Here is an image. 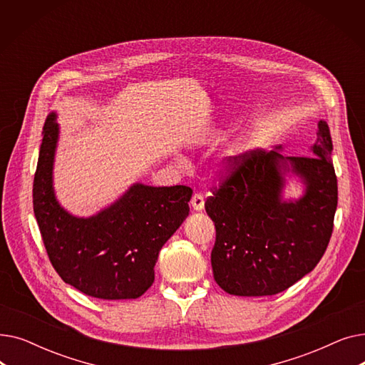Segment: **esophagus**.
Segmentation results:
<instances>
[{"mask_svg":"<svg viewBox=\"0 0 365 365\" xmlns=\"http://www.w3.org/2000/svg\"><path fill=\"white\" fill-rule=\"evenodd\" d=\"M204 197L201 194H194L192 200H190V207H192V210H195V212H202L204 210Z\"/></svg>","mask_w":365,"mask_h":365,"instance_id":"obj_1","label":"esophagus"}]
</instances>
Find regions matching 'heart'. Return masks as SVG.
Segmentation results:
<instances>
[{"instance_id":"heart-1","label":"heart","mask_w":365,"mask_h":365,"mask_svg":"<svg viewBox=\"0 0 365 365\" xmlns=\"http://www.w3.org/2000/svg\"><path fill=\"white\" fill-rule=\"evenodd\" d=\"M227 173V168H226V164H217L216 167H215V176L217 178V179H220V178H223L225 175Z\"/></svg>"}]
</instances>
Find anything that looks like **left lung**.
<instances>
[{
  "mask_svg": "<svg viewBox=\"0 0 365 365\" xmlns=\"http://www.w3.org/2000/svg\"><path fill=\"white\" fill-rule=\"evenodd\" d=\"M329 124L318 121L309 155L248 150L235 157L234 175L205 201L215 222L212 267L222 290L234 296H272L289 289L321 260L337 208V179ZM294 180L297 199L284 198Z\"/></svg>",
  "mask_w": 365,
  "mask_h": 365,
  "instance_id": "1",
  "label": "left lung"
}]
</instances>
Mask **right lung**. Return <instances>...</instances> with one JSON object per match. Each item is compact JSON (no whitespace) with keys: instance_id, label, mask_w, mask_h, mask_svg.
Here are the masks:
<instances>
[{"instance_id":"add662e5","label":"right lung","mask_w":365,"mask_h":365,"mask_svg":"<svg viewBox=\"0 0 365 365\" xmlns=\"http://www.w3.org/2000/svg\"><path fill=\"white\" fill-rule=\"evenodd\" d=\"M61 138L50 112L34 178V213L47 255L61 278L103 300L140 297L155 278L163 245L189 215L192 189L140 182L91 216H75L54 190V160Z\"/></svg>"}]
</instances>
